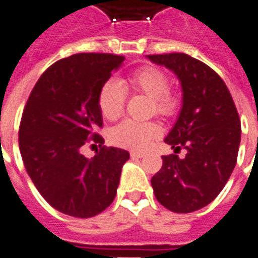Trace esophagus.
Instances as JSON below:
<instances>
[{
  "label": "esophagus",
  "mask_w": 258,
  "mask_h": 258,
  "mask_svg": "<svg viewBox=\"0 0 258 258\" xmlns=\"http://www.w3.org/2000/svg\"><path fill=\"white\" fill-rule=\"evenodd\" d=\"M130 155H131V158H143V157H145V153H142V151H135V150H133V151L130 153Z\"/></svg>",
  "instance_id": "34e87169"
}]
</instances>
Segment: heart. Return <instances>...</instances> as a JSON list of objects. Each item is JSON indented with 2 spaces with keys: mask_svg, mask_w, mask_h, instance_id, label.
I'll return each mask as SVG.
<instances>
[{
  "mask_svg": "<svg viewBox=\"0 0 258 258\" xmlns=\"http://www.w3.org/2000/svg\"><path fill=\"white\" fill-rule=\"evenodd\" d=\"M130 84L134 89L146 93L153 99L154 109L158 115L172 116L178 109V97L169 91L170 80L167 75L155 67L146 66L130 76ZM124 86L116 79H109L99 92V107L107 119L113 120L120 116L125 104ZM161 133L158 124L153 121L124 120L112 130L111 138L116 146L125 149L142 150Z\"/></svg>",
  "mask_w": 258,
  "mask_h": 258,
  "instance_id": "obj_1",
  "label": "heart"
}]
</instances>
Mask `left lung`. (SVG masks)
<instances>
[{
  "mask_svg": "<svg viewBox=\"0 0 258 258\" xmlns=\"http://www.w3.org/2000/svg\"><path fill=\"white\" fill-rule=\"evenodd\" d=\"M176 75L182 108L165 142L174 154L162 157V169L151 178L158 202L174 213L205 208L224 188L236 166L241 123L224 80L205 62L186 53L149 54ZM186 150L180 160L176 154Z\"/></svg>",
  "mask_w": 258,
  "mask_h": 258,
  "instance_id": "left-lung-1",
  "label": "left lung"
}]
</instances>
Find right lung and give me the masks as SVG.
I'll use <instances>...</instances> for the list:
<instances>
[{"mask_svg":"<svg viewBox=\"0 0 258 258\" xmlns=\"http://www.w3.org/2000/svg\"><path fill=\"white\" fill-rule=\"evenodd\" d=\"M124 61L111 53H79L61 58L38 79L22 112L18 145L30 179L58 212L89 218L112 204L128 151L103 146L95 133L103 125L99 92ZM92 141L101 150L81 154Z\"/></svg>","mask_w":258,"mask_h":258,"instance_id":"obj_1","label":"right lung"}]
</instances>
